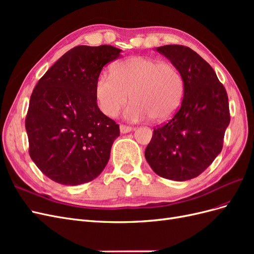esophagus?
<instances>
[{"mask_svg": "<svg viewBox=\"0 0 254 254\" xmlns=\"http://www.w3.org/2000/svg\"><path fill=\"white\" fill-rule=\"evenodd\" d=\"M120 130H121L122 133H127V132L131 131V130H133V127H130V126L122 124V125L120 126Z\"/></svg>", "mask_w": 254, "mask_h": 254, "instance_id": "esophagus-1", "label": "esophagus"}]
</instances>
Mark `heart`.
Listing matches in <instances>:
<instances>
[{
  "instance_id": "obj_1",
  "label": "heart",
  "mask_w": 254,
  "mask_h": 254,
  "mask_svg": "<svg viewBox=\"0 0 254 254\" xmlns=\"http://www.w3.org/2000/svg\"><path fill=\"white\" fill-rule=\"evenodd\" d=\"M183 92L184 80L178 67L143 56L120 61L111 74H101L95 83L97 106L108 117L119 113L130 93L132 102L125 110L130 121L167 120L179 108Z\"/></svg>"
}]
</instances>
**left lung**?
Segmentation results:
<instances>
[{
	"mask_svg": "<svg viewBox=\"0 0 254 254\" xmlns=\"http://www.w3.org/2000/svg\"><path fill=\"white\" fill-rule=\"evenodd\" d=\"M157 52L180 70L184 94L172 119L153 129L145 158L160 177L186 181L204 172L222 149L230 123L228 94L212 66L191 49L173 44Z\"/></svg>",
	"mask_w": 254,
	"mask_h": 254,
	"instance_id": "8db88e82",
	"label": "left lung"
}]
</instances>
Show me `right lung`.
Wrapping results in <instances>:
<instances>
[{
	"instance_id": "add662e5",
	"label": "right lung",
	"mask_w": 254,
	"mask_h": 254,
	"mask_svg": "<svg viewBox=\"0 0 254 254\" xmlns=\"http://www.w3.org/2000/svg\"><path fill=\"white\" fill-rule=\"evenodd\" d=\"M120 53L111 45H78L36 84L25 119L28 151L53 181L78 186L95 179L108 163L120 126L99 110L95 83Z\"/></svg>"
}]
</instances>
